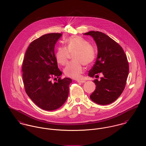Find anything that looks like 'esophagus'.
Returning a JSON list of instances; mask_svg holds the SVG:
<instances>
[{
    "instance_id": "obj_1",
    "label": "esophagus",
    "mask_w": 146,
    "mask_h": 146,
    "mask_svg": "<svg viewBox=\"0 0 146 146\" xmlns=\"http://www.w3.org/2000/svg\"><path fill=\"white\" fill-rule=\"evenodd\" d=\"M78 83H85L86 81H81V80H79V81H77Z\"/></svg>"
}]
</instances>
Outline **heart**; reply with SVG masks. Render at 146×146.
I'll use <instances>...</instances> for the list:
<instances>
[{"instance_id":"1","label":"heart","mask_w":146,"mask_h":146,"mask_svg":"<svg viewBox=\"0 0 146 146\" xmlns=\"http://www.w3.org/2000/svg\"><path fill=\"white\" fill-rule=\"evenodd\" d=\"M65 47L57 48L55 54V59L60 65H65L68 61L70 53L75 52L73 55L75 60L69 62L65 66L64 72L69 77L79 79L84 71L83 64L90 65L95 60L96 50L87 40L78 36L69 37L65 41Z\"/></svg>"}]
</instances>
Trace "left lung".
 <instances>
[{
	"mask_svg": "<svg viewBox=\"0 0 146 146\" xmlns=\"http://www.w3.org/2000/svg\"><path fill=\"white\" fill-rule=\"evenodd\" d=\"M91 36L98 49L96 62L89 70L88 76L98 77L100 81L94 82L96 90L90 95L91 99L99 105H108L114 102L123 92L129 73V63L121 46L106 34L99 31L84 33Z\"/></svg>",
	"mask_w": 146,
	"mask_h": 146,
	"instance_id": "8db88e82",
	"label": "left lung"
}]
</instances>
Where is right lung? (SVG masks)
Masks as SVG:
<instances>
[{
    "mask_svg": "<svg viewBox=\"0 0 146 146\" xmlns=\"http://www.w3.org/2000/svg\"><path fill=\"white\" fill-rule=\"evenodd\" d=\"M62 36L48 33L33 40L25 53L22 64V78L25 91L40 108L51 111L62 106L69 94V78L62 79L58 67L54 46ZM58 78L57 82L51 80Z\"/></svg>",
    "mask_w": 146,
    "mask_h": 146,
    "instance_id": "1",
    "label": "right lung"
}]
</instances>
